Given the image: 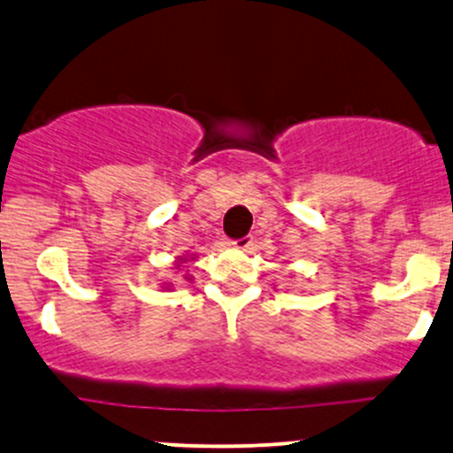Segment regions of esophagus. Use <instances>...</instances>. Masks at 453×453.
<instances>
[{
    "label": "esophagus",
    "instance_id": "obj_1",
    "mask_svg": "<svg viewBox=\"0 0 453 453\" xmlns=\"http://www.w3.org/2000/svg\"><path fill=\"white\" fill-rule=\"evenodd\" d=\"M231 246L235 250H243V252H252L254 250V237H242V239H235V242H231Z\"/></svg>",
    "mask_w": 453,
    "mask_h": 453
}]
</instances>
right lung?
<instances>
[{
	"label": "right lung",
	"mask_w": 453,
	"mask_h": 453,
	"mask_svg": "<svg viewBox=\"0 0 453 453\" xmlns=\"http://www.w3.org/2000/svg\"><path fill=\"white\" fill-rule=\"evenodd\" d=\"M188 263H195V257H188V254H186V257H180L178 260H175V269H182V267H188ZM184 280H190V275L188 273H186L184 275ZM161 288H165V290H169V288H172V286H169V284H165V286H161Z\"/></svg>",
	"instance_id": "add662e5"
}]
</instances>
